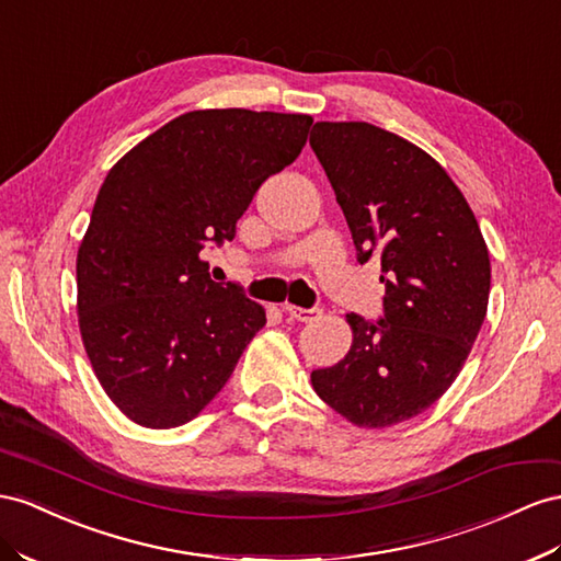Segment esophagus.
<instances>
[{
  "instance_id": "esophagus-1",
  "label": "esophagus",
  "mask_w": 561,
  "mask_h": 561,
  "mask_svg": "<svg viewBox=\"0 0 561 561\" xmlns=\"http://www.w3.org/2000/svg\"><path fill=\"white\" fill-rule=\"evenodd\" d=\"M285 309V313L293 318V321H299V323H309V321H316L318 316H321L323 311L321 309H301V307H293V305H285L283 307Z\"/></svg>"
}]
</instances>
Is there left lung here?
<instances>
[{
  "instance_id": "left-lung-1",
  "label": "left lung",
  "mask_w": 561,
  "mask_h": 561,
  "mask_svg": "<svg viewBox=\"0 0 561 561\" xmlns=\"http://www.w3.org/2000/svg\"><path fill=\"white\" fill-rule=\"evenodd\" d=\"M354 238L380 254L385 318L346 313L352 346L311 373L356 427L411 420L456 382L489 307L491 260L472 207L430 153L368 123H316L309 139Z\"/></svg>"
}]
</instances>
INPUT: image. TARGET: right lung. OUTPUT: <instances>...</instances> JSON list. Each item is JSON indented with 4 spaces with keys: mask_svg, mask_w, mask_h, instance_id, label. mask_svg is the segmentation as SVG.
Segmentation results:
<instances>
[{
    "mask_svg": "<svg viewBox=\"0 0 561 561\" xmlns=\"http://www.w3.org/2000/svg\"><path fill=\"white\" fill-rule=\"evenodd\" d=\"M311 123L191 111L105 176L78 250V323L96 380L136 425L191 422L264 328V307L211 280L201 250L236 238L256 188L301 153Z\"/></svg>",
    "mask_w": 561,
    "mask_h": 561,
    "instance_id": "add662e5",
    "label": "right lung"
}]
</instances>
